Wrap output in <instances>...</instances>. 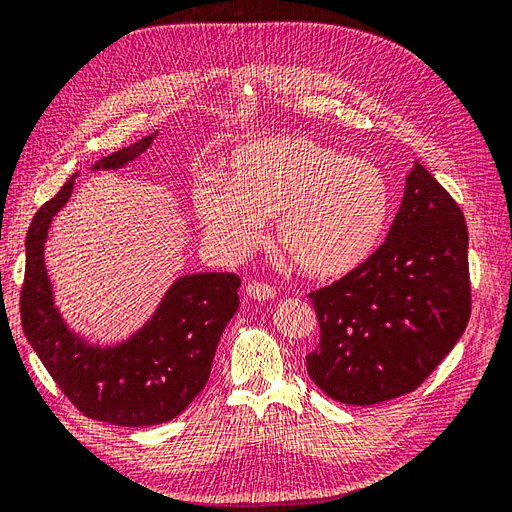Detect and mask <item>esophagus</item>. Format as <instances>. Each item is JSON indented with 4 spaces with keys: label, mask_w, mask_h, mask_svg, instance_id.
Segmentation results:
<instances>
[{
    "label": "esophagus",
    "mask_w": 512,
    "mask_h": 512,
    "mask_svg": "<svg viewBox=\"0 0 512 512\" xmlns=\"http://www.w3.org/2000/svg\"><path fill=\"white\" fill-rule=\"evenodd\" d=\"M245 292H247V297L256 299V301H269L275 297V288L265 282H250L245 286Z\"/></svg>",
    "instance_id": "esophagus-1"
}]
</instances>
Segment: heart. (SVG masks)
<instances>
[{
	"instance_id": "b5f03b06",
	"label": "heart",
	"mask_w": 512,
	"mask_h": 512,
	"mask_svg": "<svg viewBox=\"0 0 512 512\" xmlns=\"http://www.w3.org/2000/svg\"><path fill=\"white\" fill-rule=\"evenodd\" d=\"M196 218L230 254L260 243L265 218L275 241L305 275L339 280L374 258L393 213L384 170L303 134L239 147L226 181L203 177L192 190Z\"/></svg>"
}]
</instances>
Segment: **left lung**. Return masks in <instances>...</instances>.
Instances as JSON below:
<instances>
[{"instance_id":"8db88e82","label":"left lung","mask_w":512,"mask_h":512,"mask_svg":"<svg viewBox=\"0 0 512 512\" xmlns=\"http://www.w3.org/2000/svg\"><path fill=\"white\" fill-rule=\"evenodd\" d=\"M320 344L307 374L331 399L371 406L412 393L468 327V226L414 162L386 241L369 262L309 294Z\"/></svg>"}]
</instances>
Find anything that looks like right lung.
<instances>
[{"mask_svg": "<svg viewBox=\"0 0 512 512\" xmlns=\"http://www.w3.org/2000/svg\"><path fill=\"white\" fill-rule=\"evenodd\" d=\"M156 136L158 132H153L111 153L91 170L123 168L147 151ZM76 175L38 209L27 230L21 290L25 337L61 393L85 416L121 427L173 421L205 389L215 348L239 309L241 280L235 273L181 275L166 290L153 316L126 342L115 346L85 342L61 318L44 267L51 222L68 203Z\"/></svg>", "mask_w": 512, "mask_h": 512, "instance_id": "add662e5", "label": "right lung"}]
</instances>
